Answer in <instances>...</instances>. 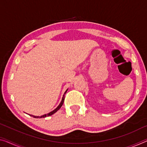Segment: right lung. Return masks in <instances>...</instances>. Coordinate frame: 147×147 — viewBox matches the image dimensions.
Here are the masks:
<instances>
[{
  "label": "right lung",
  "instance_id": "obj_1",
  "mask_svg": "<svg viewBox=\"0 0 147 147\" xmlns=\"http://www.w3.org/2000/svg\"><path fill=\"white\" fill-rule=\"evenodd\" d=\"M67 90H66V91H65V92H64V95H63V97H62V101H61V102L60 103V105H58V107L56 108L55 110H54L53 111H52V112H51L50 113H49V114H45V115H42V116H32V115H30L31 116H33V118H46V117H47V116H51V115H53V114H55V112H56L58 111V110L60 109V108L62 107V105H63V103H64V98H65V94L66 93V92H67Z\"/></svg>",
  "mask_w": 147,
  "mask_h": 147
}]
</instances>
